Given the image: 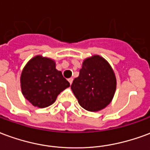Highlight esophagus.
I'll return each mask as SVG.
<instances>
[{"label": "esophagus", "instance_id": "34e87169", "mask_svg": "<svg viewBox=\"0 0 150 150\" xmlns=\"http://www.w3.org/2000/svg\"><path fill=\"white\" fill-rule=\"evenodd\" d=\"M68 82H69V83H70V84H71L72 82H73V78L68 79Z\"/></svg>", "mask_w": 150, "mask_h": 150}]
</instances>
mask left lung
Listing matches in <instances>:
<instances>
[{
    "label": "left lung",
    "instance_id": "8db88e82",
    "mask_svg": "<svg viewBox=\"0 0 150 150\" xmlns=\"http://www.w3.org/2000/svg\"><path fill=\"white\" fill-rule=\"evenodd\" d=\"M116 87V76L109 63L95 55L85 59L71 88L82 108L97 112L110 104Z\"/></svg>",
    "mask_w": 150,
    "mask_h": 150
}]
</instances>
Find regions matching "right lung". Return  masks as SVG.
Masks as SVG:
<instances>
[{
    "mask_svg": "<svg viewBox=\"0 0 150 150\" xmlns=\"http://www.w3.org/2000/svg\"><path fill=\"white\" fill-rule=\"evenodd\" d=\"M21 86L25 98L35 107H48L59 93L70 86L55 68V62L48 58L36 56L29 61L22 71Z\"/></svg>",
    "mask_w": 150,
    "mask_h": 150,
    "instance_id": "1",
    "label": "right lung"
}]
</instances>
